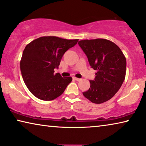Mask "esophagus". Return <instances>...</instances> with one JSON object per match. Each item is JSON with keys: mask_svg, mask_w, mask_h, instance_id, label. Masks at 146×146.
Wrapping results in <instances>:
<instances>
[{"mask_svg": "<svg viewBox=\"0 0 146 146\" xmlns=\"http://www.w3.org/2000/svg\"><path fill=\"white\" fill-rule=\"evenodd\" d=\"M74 79L76 81H80L81 79H80V78H74Z\"/></svg>", "mask_w": 146, "mask_h": 146, "instance_id": "34e87169", "label": "esophagus"}]
</instances>
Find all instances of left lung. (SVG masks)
I'll use <instances>...</instances> for the list:
<instances>
[{"label": "left lung", "mask_w": 146, "mask_h": 146, "mask_svg": "<svg viewBox=\"0 0 146 146\" xmlns=\"http://www.w3.org/2000/svg\"><path fill=\"white\" fill-rule=\"evenodd\" d=\"M78 44L91 68L97 71L90 88L83 95L95 104L109 100L121 87L126 74V58L119 47L108 40H84Z\"/></svg>", "instance_id": "8db88e82"}]
</instances>
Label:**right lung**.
I'll return each mask as SVG.
<instances>
[{
    "label": "right lung",
    "instance_id": "add662e5",
    "mask_svg": "<svg viewBox=\"0 0 146 146\" xmlns=\"http://www.w3.org/2000/svg\"><path fill=\"white\" fill-rule=\"evenodd\" d=\"M78 39L42 36L25 48L20 61L23 81L29 90L42 100H52L61 95L72 82L71 77L54 74L66 51L77 44Z\"/></svg>",
    "mask_w": 146,
    "mask_h": 146
}]
</instances>
